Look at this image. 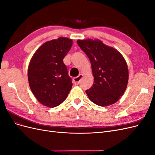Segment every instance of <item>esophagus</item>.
<instances>
[{"label": "esophagus", "instance_id": "34e87169", "mask_svg": "<svg viewBox=\"0 0 155 155\" xmlns=\"http://www.w3.org/2000/svg\"><path fill=\"white\" fill-rule=\"evenodd\" d=\"M82 78H83V74H79L78 76L73 78V83L75 84V85H78L79 83L80 82L81 79H82Z\"/></svg>", "mask_w": 155, "mask_h": 155}]
</instances>
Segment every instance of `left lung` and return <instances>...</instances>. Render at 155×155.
Segmentation results:
<instances>
[{"instance_id":"8db88e82","label":"left lung","mask_w":155,"mask_h":155,"mask_svg":"<svg viewBox=\"0 0 155 155\" xmlns=\"http://www.w3.org/2000/svg\"><path fill=\"white\" fill-rule=\"evenodd\" d=\"M77 43L91 63L94 84L86 91L88 98L101 107L115 104L123 96L129 80L123 55L97 39L78 40Z\"/></svg>"}]
</instances>
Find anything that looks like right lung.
I'll return each instance as SVG.
<instances>
[{
  "instance_id": "obj_1",
  "label": "right lung",
  "mask_w": 155,
  "mask_h": 155,
  "mask_svg": "<svg viewBox=\"0 0 155 155\" xmlns=\"http://www.w3.org/2000/svg\"><path fill=\"white\" fill-rule=\"evenodd\" d=\"M72 39L59 37L46 42L32 56L28 70L29 85L41 104L53 108L66 100L72 87L63 59Z\"/></svg>"
}]
</instances>
